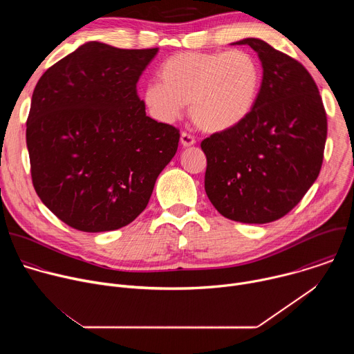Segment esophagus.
<instances>
[{
  "instance_id": "esophagus-1",
  "label": "esophagus",
  "mask_w": 354,
  "mask_h": 354,
  "mask_svg": "<svg viewBox=\"0 0 354 354\" xmlns=\"http://www.w3.org/2000/svg\"><path fill=\"white\" fill-rule=\"evenodd\" d=\"M194 142H196V140H194V137L192 134L185 133V131L180 134V144L183 147H192Z\"/></svg>"
}]
</instances>
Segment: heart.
<instances>
[{"mask_svg": "<svg viewBox=\"0 0 354 354\" xmlns=\"http://www.w3.org/2000/svg\"><path fill=\"white\" fill-rule=\"evenodd\" d=\"M158 80L142 91L151 116L174 123L189 104L190 119L200 130L220 133L238 126L254 109L262 70L243 50L180 52L161 64Z\"/></svg>", "mask_w": 354, "mask_h": 354, "instance_id": "1", "label": "heart"}]
</instances>
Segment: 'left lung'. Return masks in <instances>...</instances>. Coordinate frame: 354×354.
<instances>
[{
    "label": "left lung",
    "instance_id": "left-lung-1",
    "mask_svg": "<svg viewBox=\"0 0 354 354\" xmlns=\"http://www.w3.org/2000/svg\"><path fill=\"white\" fill-rule=\"evenodd\" d=\"M263 68L257 104L238 126L201 141L205 189L225 218L266 224L291 212L317 180L328 133L318 86L306 67L246 37Z\"/></svg>",
    "mask_w": 354,
    "mask_h": 354
}]
</instances>
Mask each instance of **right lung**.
<instances>
[{
    "label": "right lung",
    "instance_id": "1",
    "mask_svg": "<svg viewBox=\"0 0 354 354\" xmlns=\"http://www.w3.org/2000/svg\"><path fill=\"white\" fill-rule=\"evenodd\" d=\"M158 48L88 41L37 81L26 122L35 190L84 232L119 230L147 207L179 130L145 115L137 82Z\"/></svg>",
    "mask_w": 354,
    "mask_h": 354
}]
</instances>
